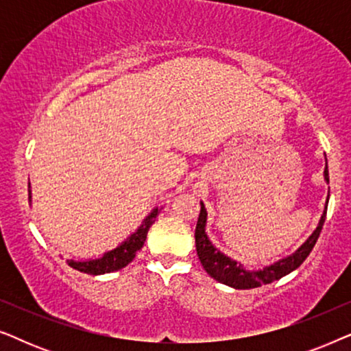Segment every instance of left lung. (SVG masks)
<instances>
[{
	"label": "left lung",
	"instance_id": "left-lung-1",
	"mask_svg": "<svg viewBox=\"0 0 351 351\" xmlns=\"http://www.w3.org/2000/svg\"><path fill=\"white\" fill-rule=\"evenodd\" d=\"M324 180L326 184H329V171H328V160H326V169H324ZM328 199H326V206L321 215L318 227L313 230V233L305 239V243L300 244V247H297L291 256L261 268V270H247L244 268L243 263L234 261V258L225 256L223 252H220L217 247L210 243V239L206 233V223H208V210L204 208L203 201H199L201 210L198 223H196L195 230V243H196V252H198L201 265L210 278H214L215 281L222 282L225 286L233 287V289H254L262 285H270V282L280 280V278L289 275L291 271H294L295 268H299L311 249L318 241V237L323 228V223L326 220V210H328Z\"/></svg>",
	"mask_w": 351,
	"mask_h": 351
}]
</instances>
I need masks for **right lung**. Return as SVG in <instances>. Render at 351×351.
Returning <instances> with one entry per match:
<instances>
[{
	"label": "right lung",
	"instance_id": "1",
	"mask_svg": "<svg viewBox=\"0 0 351 351\" xmlns=\"http://www.w3.org/2000/svg\"><path fill=\"white\" fill-rule=\"evenodd\" d=\"M28 201H30L32 204L30 186H28ZM158 214H160L158 208L152 209V213L143 219L141 227H138L136 232L129 234L121 244H118V246L112 249V251L102 254L100 257L86 258V261H75V258H71V261L66 262H69V265L71 268H75V270H78L81 273H88V275H104V273L121 270V268H124L128 263H131L134 261L136 252L143 246L148 230H150L153 222H155Z\"/></svg>",
	"mask_w": 351,
	"mask_h": 351
}]
</instances>
